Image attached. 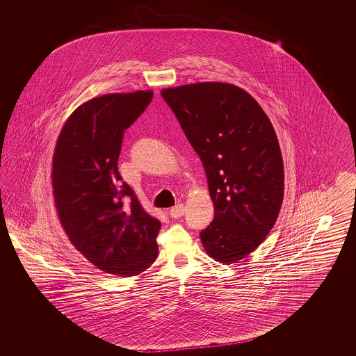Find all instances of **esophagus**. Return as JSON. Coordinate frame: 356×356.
Instances as JSON below:
<instances>
[{"instance_id": "34e87169", "label": "esophagus", "mask_w": 356, "mask_h": 356, "mask_svg": "<svg viewBox=\"0 0 356 356\" xmlns=\"http://www.w3.org/2000/svg\"><path fill=\"white\" fill-rule=\"evenodd\" d=\"M184 213H185V206L183 204H179V205L173 206L172 209L170 210V216L177 219V218H181Z\"/></svg>"}]
</instances>
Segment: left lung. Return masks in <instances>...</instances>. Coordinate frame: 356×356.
<instances>
[{"label":"left lung","mask_w":356,"mask_h":356,"mask_svg":"<svg viewBox=\"0 0 356 356\" xmlns=\"http://www.w3.org/2000/svg\"><path fill=\"white\" fill-rule=\"evenodd\" d=\"M205 168L214 219L200 237L210 257H247L275 225L283 201L280 143L269 118L240 87L201 82L163 88Z\"/></svg>","instance_id":"left-lung-1"}]
</instances>
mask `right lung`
<instances>
[{"instance_id": "right-lung-1", "label": "right lung", "mask_w": 356, "mask_h": 356, "mask_svg": "<svg viewBox=\"0 0 356 356\" xmlns=\"http://www.w3.org/2000/svg\"><path fill=\"white\" fill-rule=\"evenodd\" d=\"M152 91L107 94L76 108L54 149L52 185L61 226L97 269L138 275L158 256L161 222L121 181L124 131L150 104Z\"/></svg>"}]
</instances>
